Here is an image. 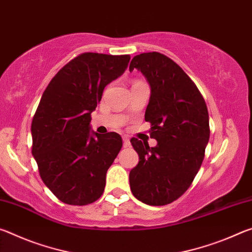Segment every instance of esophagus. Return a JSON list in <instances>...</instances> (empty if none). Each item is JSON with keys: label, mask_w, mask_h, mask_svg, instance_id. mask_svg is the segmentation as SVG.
<instances>
[{"label": "esophagus", "mask_w": 252, "mask_h": 252, "mask_svg": "<svg viewBox=\"0 0 252 252\" xmlns=\"http://www.w3.org/2000/svg\"><path fill=\"white\" fill-rule=\"evenodd\" d=\"M130 146H131V143H130L129 138H127V136H123V147L129 148Z\"/></svg>", "instance_id": "obj_1"}]
</instances>
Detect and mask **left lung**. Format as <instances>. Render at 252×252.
Listing matches in <instances>:
<instances>
[{
	"mask_svg": "<svg viewBox=\"0 0 252 252\" xmlns=\"http://www.w3.org/2000/svg\"><path fill=\"white\" fill-rule=\"evenodd\" d=\"M133 69L151 87L144 119L158 144L150 148L131 140L140 160L130 171L131 191L149 206H164L189 189L201 167L210 136L207 104L193 81L167 55H135L129 66Z\"/></svg>",
	"mask_w": 252,
	"mask_h": 252,
	"instance_id": "obj_1",
	"label": "left lung"
}]
</instances>
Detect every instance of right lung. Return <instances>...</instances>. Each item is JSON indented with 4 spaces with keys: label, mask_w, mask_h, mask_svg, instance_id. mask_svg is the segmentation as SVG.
<instances>
[{
    "label": "right lung",
    "mask_w": 252,
    "mask_h": 252,
    "mask_svg": "<svg viewBox=\"0 0 252 252\" xmlns=\"http://www.w3.org/2000/svg\"><path fill=\"white\" fill-rule=\"evenodd\" d=\"M130 55L85 52L51 80L33 117L32 155L59 200L85 206L103 194L105 176L122 148L116 132L91 134V113L106 84L126 71Z\"/></svg>",
    "instance_id": "add662e5"
}]
</instances>
